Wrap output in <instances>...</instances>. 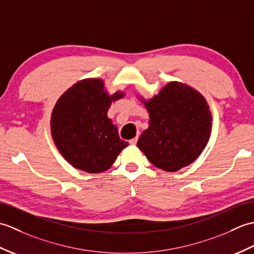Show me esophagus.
I'll return each instance as SVG.
<instances>
[{"mask_svg":"<svg viewBox=\"0 0 254 254\" xmlns=\"http://www.w3.org/2000/svg\"><path fill=\"white\" fill-rule=\"evenodd\" d=\"M136 142H137V136H136V137H134V138H132V139H130V141H128V143H130L131 145H135V144H136Z\"/></svg>","mask_w":254,"mask_h":254,"instance_id":"esophagus-1","label":"esophagus"}]
</instances>
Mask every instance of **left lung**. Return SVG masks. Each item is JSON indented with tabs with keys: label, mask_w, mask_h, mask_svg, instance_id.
Listing matches in <instances>:
<instances>
[{
	"label": "left lung",
	"mask_w": 254,
	"mask_h": 254,
	"mask_svg": "<svg viewBox=\"0 0 254 254\" xmlns=\"http://www.w3.org/2000/svg\"><path fill=\"white\" fill-rule=\"evenodd\" d=\"M149 127L137 146L154 166L175 172L195 160L212 130V117L204 97L190 86L167 84L153 99L144 101Z\"/></svg>",
	"instance_id": "1"
}]
</instances>
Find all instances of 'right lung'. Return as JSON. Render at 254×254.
<instances>
[{
    "label": "right lung",
    "mask_w": 254,
    "mask_h": 254,
    "mask_svg": "<svg viewBox=\"0 0 254 254\" xmlns=\"http://www.w3.org/2000/svg\"><path fill=\"white\" fill-rule=\"evenodd\" d=\"M99 78L74 84L58 100L51 117V133L58 149L74 168L99 174L110 168L128 143L107 116L112 100Z\"/></svg>",
    "instance_id": "add662e5"
}]
</instances>
